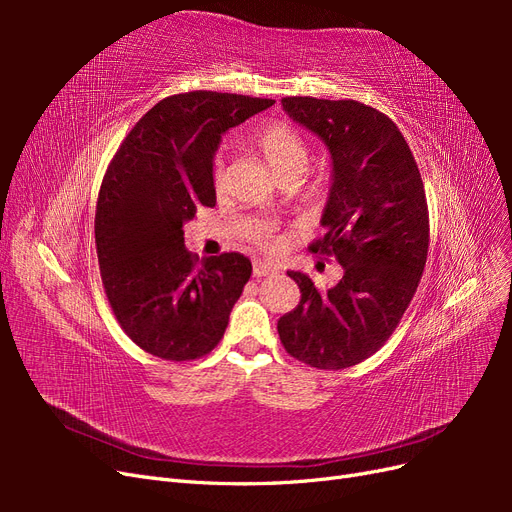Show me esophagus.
Returning a JSON list of instances; mask_svg holds the SVG:
<instances>
[{"mask_svg":"<svg viewBox=\"0 0 512 512\" xmlns=\"http://www.w3.org/2000/svg\"><path fill=\"white\" fill-rule=\"evenodd\" d=\"M280 271V267L273 265V262H254V275L256 277H265V275H273Z\"/></svg>","mask_w":512,"mask_h":512,"instance_id":"1","label":"esophagus"}]
</instances>
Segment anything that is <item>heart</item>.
<instances>
[{"label":"heart","instance_id":"heart-1","mask_svg":"<svg viewBox=\"0 0 512 512\" xmlns=\"http://www.w3.org/2000/svg\"><path fill=\"white\" fill-rule=\"evenodd\" d=\"M254 143L275 177H282L286 173H303V168L307 166V145L303 136L284 121H271L267 126H262L254 136ZM222 177V162H215L213 183L222 185ZM260 243L273 247L271 239H260Z\"/></svg>","mask_w":512,"mask_h":512}]
</instances>
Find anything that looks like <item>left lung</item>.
<instances>
[{"label": "left lung", "instance_id": "left-lung-1", "mask_svg": "<svg viewBox=\"0 0 512 512\" xmlns=\"http://www.w3.org/2000/svg\"><path fill=\"white\" fill-rule=\"evenodd\" d=\"M292 121L331 153V188L309 245L344 267L320 292L288 271L301 301L277 322L288 354L318 369H344L382 348L408 309L427 262L429 211L421 173L395 123L356 100L284 98Z\"/></svg>", "mask_w": 512, "mask_h": 512}]
</instances>
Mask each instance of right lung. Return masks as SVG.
<instances>
[{
    "label": "right lung",
    "mask_w": 512,
    "mask_h": 512,
    "mask_svg": "<svg viewBox=\"0 0 512 512\" xmlns=\"http://www.w3.org/2000/svg\"><path fill=\"white\" fill-rule=\"evenodd\" d=\"M273 104L218 91L164 98L108 164L96 207L102 284L121 329L153 356L192 361L224 337L252 262L239 252L198 262L183 224L215 205L222 134Z\"/></svg>",
    "instance_id": "obj_1"
}]
</instances>
